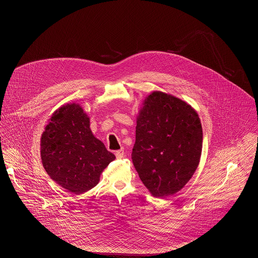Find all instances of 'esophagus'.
Here are the masks:
<instances>
[{"label":"esophagus","instance_id":"obj_1","mask_svg":"<svg viewBox=\"0 0 258 258\" xmlns=\"http://www.w3.org/2000/svg\"><path fill=\"white\" fill-rule=\"evenodd\" d=\"M115 156L117 159H122L124 157V150L121 149V150H118L115 152Z\"/></svg>","mask_w":258,"mask_h":258}]
</instances>
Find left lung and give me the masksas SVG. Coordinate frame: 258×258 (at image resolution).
I'll list each match as a JSON object with an SVG mask.
<instances>
[{
	"label": "left lung",
	"mask_w": 258,
	"mask_h": 258,
	"mask_svg": "<svg viewBox=\"0 0 258 258\" xmlns=\"http://www.w3.org/2000/svg\"><path fill=\"white\" fill-rule=\"evenodd\" d=\"M203 148V129L195 109L183 100L152 92L139 111L133 165L156 198L183 188L196 172Z\"/></svg>",
	"instance_id": "obj_1"
}]
</instances>
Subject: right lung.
Listing matches in <instances>:
<instances>
[{
  "mask_svg": "<svg viewBox=\"0 0 258 258\" xmlns=\"http://www.w3.org/2000/svg\"><path fill=\"white\" fill-rule=\"evenodd\" d=\"M89 126V117L79 104H66L52 114L40 139L44 170L75 195L98 184L101 173L115 159Z\"/></svg>",
  "mask_w": 258,
  "mask_h": 258,
  "instance_id": "obj_1",
  "label": "right lung"
}]
</instances>
